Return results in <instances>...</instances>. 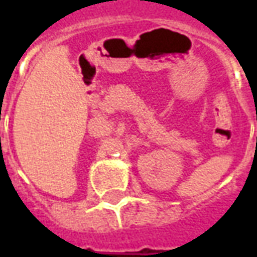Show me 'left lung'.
<instances>
[{
  "instance_id": "left-lung-1",
  "label": "left lung",
  "mask_w": 257,
  "mask_h": 257,
  "mask_svg": "<svg viewBox=\"0 0 257 257\" xmlns=\"http://www.w3.org/2000/svg\"><path fill=\"white\" fill-rule=\"evenodd\" d=\"M256 139H257V138H256Z\"/></svg>"
}]
</instances>
